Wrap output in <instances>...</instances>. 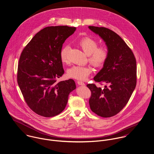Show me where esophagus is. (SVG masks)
Segmentation results:
<instances>
[{
	"mask_svg": "<svg viewBox=\"0 0 154 154\" xmlns=\"http://www.w3.org/2000/svg\"><path fill=\"white\" fill-rule=\"evenodd\" d=\"M77 83L78 85H85V83H83V82H80V81H78L77 82Z\"/></svg>",
	"mask_w": 154,
	"mask_h": 154,
	"instance_id": "34e87169",
	"label": "esophagus"
}]
</instances>
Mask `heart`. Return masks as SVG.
I'll use <instances>...</instances> for the list:
<instances>
[{"instance_id": "heart-1", "label": "heart", "mask_w": 154, "mask_h": 154, "mask_svg": "<svg viewBox=\"0 0 154 154\" xmlns=\"http://www.w3.org/2000/svg\"><path fill=\"white\" fill-rule=\"evenodd\" d=\"M78 45L88 57V61L94 67H101L106 61L109 50L106 46L98 47L97 40L90 37H85L80 39ZM69 47L66 45L63 47L60 52V59L63 63H69ZM91 72L89 66H74L68 69L67 74L69 78L79 80L86 79Z\"/></svg>"}]
</instances>
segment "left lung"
Segmentation results:
<instances>
[{
  "label": "left lung",
  "instance_id": "1",
  "mask_svg": "<svg viewBox=\"0 0 154 154\" xmlns=\"http://www.w3.org/2000/svg\"><path fill=\"white\" fill-rule=\"evenodd\" d=\"M88 28L102 39L109 50L102 69L94 77L96 82L107 84L103 88L94 84L87 87L91 90V110L97 115L109 118L116 115L128 102L137 85L135 57L125 42L113 31L89 26Z\"/></svg>",
  "mask_w": 154,
  "mask_h": 154
}]
</instances>
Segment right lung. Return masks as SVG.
Returning a JSON list of instances; mask_svg holds the SVG:
<instances>
[{"label":"right lung","instance_id":"add662e5","mask_svg":"<svg viewBox=\"0 0 154 154\" xmlns=\"http://www.w3.org/2000/svg\"><path fill=\"white\" fill-rule=\"evenodd\" d=\"M76 28L48 26L35 35L22 52L17 68L19 87L28 106L39 115L50 118L62 112L69 94L76 88L72 79L56 82L64 71L60 52Z\"/></svg>","mask_w":154,"mask_h":154}]
</instances>
